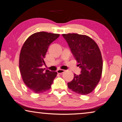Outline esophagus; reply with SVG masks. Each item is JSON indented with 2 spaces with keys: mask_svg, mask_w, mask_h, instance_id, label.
Returning a JSON list of instances; mask_svg holds the SVG:
<instances>
[{
  "mask_svg": "<svg viewBox=\"0 0 122 122\" xmlns=\"http://www.w3.org/2000/svg\"><path fill=\"white\" fill-rule=\"evenodd\" d=\"M57 72L58 74H62L63 72H65V70H62V69H58V70H57Z\"/></svg>",
  "mask_w": 122,
  "mask_h": 122,
  "instance_id": "1",
  "label": "esophagus"
}]
</instances>
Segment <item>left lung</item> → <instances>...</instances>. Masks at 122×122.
<instances>
[{"instance_id": "left-lung-1", "label": "left lung", "mask_w": 122, "mask_h": 122, "mask_svg": "<svg viewBox=\"0 0 122 122\" xmlns=\"http://www.w3.org/2000/svg\"><path fill=\"white\" fill-rule=\"evenodd\" d=\"M62 35L81 69V74H74L72 81L67 83L69 88L80 95H88L97 85L102 74V58L99 48L87 35L78 34Z\"/></svg>"}]
</instances>
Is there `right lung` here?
Segmentation results:
<instances>
[{
  "instance_id": "1",
  "label": "right lung",
  "mask_w": 122,
  "mask_h": 122,
  "mask_svg": "<svg viewBox=\"0 0 122 122\" xmlns=\"http://www.w3.org/2000/svg\"><path fill=\"white\" fill-rule=\"evenodd\" d=\"M60 34L38 32L32 34L24 43L20 55L19 67L23 81L36 93L49 90L57 74L56 71H44V59L49 46Z\"/></svg>"
}]
</instances>
